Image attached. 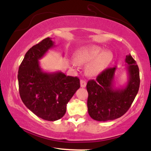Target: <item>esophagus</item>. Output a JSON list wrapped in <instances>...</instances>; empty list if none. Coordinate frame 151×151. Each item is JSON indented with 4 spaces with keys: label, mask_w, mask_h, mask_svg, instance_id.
<instances>
[{
    "label": "esophagus",
    "mask_w": 151,
    "mask_h": 151,
    "mask_svg": "<svg viewBox=\"0 0 151 151\" xmlns=\"http://www.w3.org/2000/svg\"><path fill=\"white\" fill-rule=\"evenodd\" d=\"M80 85L81 87H85L86 86V81L84 79H81L80 81Z\"/></svg>",
    "instance_id": "obj_1"
}]
</instances>
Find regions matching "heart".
I'll return each mask as SVG.
<instances>
[{
	"label": "heart",
	"instance_id": "obj_1",
	"mask_svg": "<svg viewBox=\"0 0 151 151\" xmlns=\"http://www.w3.org/2000/svg\"><path fill=\"white\" fill-rule=\"evenodd\" d=\"M75 59L80 65L88 64L86 74L89 77H94L101 74L108 67L113 59V54L101 47L90 45L77 50Z\"/></svg>",
	"mask_w": 151,
	"mask_h": 151
}]
</instances>
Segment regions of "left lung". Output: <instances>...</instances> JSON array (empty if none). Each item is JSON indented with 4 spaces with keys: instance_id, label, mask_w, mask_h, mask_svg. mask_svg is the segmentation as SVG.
<instances>
[{
    "instance_id": "8db88e82",
    "label": "left lung",
    "mask_w": 151,
    "mask_h": 151,
    "mask_svg": "<svg viewBox=\"0 0 151 151\" xmlns=\"http://www.w3.org/2000/svg\"><path fill=\"white\" fill-rule=\"evenodd\" d=\"M125 62L129 75L125 87L114 86L116 67L106 69L96 80L87 82L88 113L91 119L99 121L114 120L122 116L132 104L139 89V69L131 54L126 55Z\"/></svg>"
}]
</instances>
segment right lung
I'll use <instances>...</instances> for the list:
<instances>
[{
  "label": "right lung",
  "instance_id": "add662e5",
  "mask_svg": "<svg viewBox=\"0 0 151 151\" xmlns=\"http://www.w3.org/2000/svg\"><path fill=\"white\" fill-rule=\"evenodd\" d=\"M47 37L25 54L18 70L19 93L23 104L38 117L57 121L65 115L67 104L80 87L77 77L66 76L62 72H45L39 60L55 47Z\"/></svg>",
  "mask_w": 151,
  "mask_h": 151
}]
</instances>
